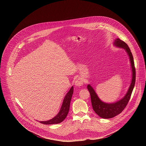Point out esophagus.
I'll list each match as a JSON object with an SVG mask.
<instances>
[{
	"mask_svg": "<svg viewBox=\"0 0 146 146\" xmlns=\"http://www.w3.org/2000/svg\"><path fill=\"white\" fill-rule=\"evenodd\" d=\"M83 84V81L81 78H78L75 82V85L76 86L80 87Z\"/></svg>",
	"mask_w": 146,
	"mask_h": 146,
	"instance_id": "esophagus-1",
	"label": "esophagus"
}]
</instances>
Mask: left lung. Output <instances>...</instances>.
Masks as SVG:
<instances>
[{
	"label": "left lung",
	"instance_id": "left-lung-1",
	"mask_svg": "<svg viewBox=\"0 0 146 146\" xmlns=\"http://www.w3.org/2000/svg\"><path fill=\"white\" fill-rule=\"evenodd\" d=\"M113 45L116 48L124 49L126 52L130 63L131 71L132 72L131 80L125 96L120 100L112 103H107L102 101L99 98L92 85L90 84L88 85L87 89L90 94L91 102L93 110L100 117L103 119L112 118L120 114L124 110L130 100L135 82V69L134 59L128 45L119 38H116L113 40Z\"/></svg>",
	"mask_w": 146,
	"mask_h": 146
}]
</instances>
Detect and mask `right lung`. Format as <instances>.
<instances>
[{"label":"right lung","mask_w":146,"mask_h":146,"mask_svg":"<svg viewBox=\"0 0 146 146\" xmlns=\"http://www.w3.org/2000/svg\"><path fill=\"white\" fill-rule=\"evenodd\" d=\"M73 93H74V86H72L70 89L69 90V91L66 94L63 99L62 104L60 108V110L59 112L57 113V115L50 120H49L47 121H42L39 122L40 123L45 124V125L56 124H59L62 122L66 117L68 113L70 106V102H71V100Z\"/></svg>","instance_id":"1"}]
</instances>
